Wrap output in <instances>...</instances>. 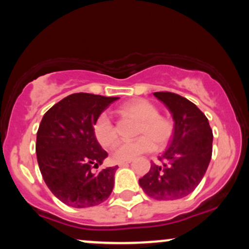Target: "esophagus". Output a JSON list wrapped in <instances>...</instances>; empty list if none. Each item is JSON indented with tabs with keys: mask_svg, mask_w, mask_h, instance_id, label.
I'll return each instance as SVG.
<instances>
[{
	"mask_svg": "<svg viewBox=\"0 0 249 249\" xmlns=\"http://www.w3.org/2000/svg\"><path fill=\"white\" fill-rule=\"evenodd\" d=\"M131 161H119L118 162V166L119 167H124V166H127L128 164H130Z\"/></svg>",
	"mask_w": 249,
	"mask_h": 249,
	"instance_id": "1",
	"label": "esophagus"
}]
</instances>
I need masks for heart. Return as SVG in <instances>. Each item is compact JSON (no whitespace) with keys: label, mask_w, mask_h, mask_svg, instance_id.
Wrapping results in <instances>:
<instances>
[{"label":"heart","mask_w":249,"mask_h":249,"mask_svg":"<svg viewBox=\"0 0 249 249\" xmlns=\"http://www.w3.org/2000/svg\"><path fill=\"white\" fill-rule=\"evenodd\" d=\"M122 111L125 115L141 122L138 134L142 137L134 142H119L112 151V159L115 161H131L141 154L153 150L154 142L152 139L158 145H162L172 136V123L159 117L158 108L152 103L145 99H134L123 105ZM92 131L97 142L103 147L112 146L117 141L116 127L107 112H103L97 117Z\"/></svg>","instance_id":"b5f03b06"}]
</instances>
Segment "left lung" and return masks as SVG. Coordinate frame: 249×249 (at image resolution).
Masks as SVG:
<instances>
[{"label":"left lung","instance_id":"left-lung-1","mask_svg":"<svg viewBox=\"0 0 249 249\" xmlns=\"http://www.w3.org/2000/svg\"><path fill=\"white\" fill-rule=\"evenodd\" d=\"M174 122L167 150L159 157L161 165H151L139 179L145 193L157 200H177L196 190L212 158L213 133L206 116L196 104L172 92H154Z\"/></svg>","mask_w":249,"mask_h":249}]
</instances>
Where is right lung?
<instances>
[{"label": "right lung", "instance_id": "1", "mask_svg": "<svg viewBox=\"0 0 249 249\" xmlns=\"http://www.w3.org/2000/svg\"><path fill=\"white\" fill-rule=\"evenodd\" d=\"M117 99L119 97L73 93L43 116L36 138L37 162L47 186L68 206H96L112 192L117 166L92 170L107 157L92 126Z\"/></svg>", "mask_w": 249, "mask_h": 249}]
</instances>
